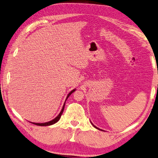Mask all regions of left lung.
Wrapping results in <instances>:
<instances>
[{
	"label": "left lung",
	"instance_id": "8db88e82",
	"mask_svg": "<svg viewBox=\"0 0 158 158\" xmlns=\"http://www.w3.org/2000/svg\"><path fill=\"white\" fill-rule=\"evenodd\" d=\"M93 126H94V125H93ZM94 127H95V128H98V129H99V128H97V127H94Z\"/></svg>",
	"mask_w": 158,
	"mask_h": 158
}]
</instances>
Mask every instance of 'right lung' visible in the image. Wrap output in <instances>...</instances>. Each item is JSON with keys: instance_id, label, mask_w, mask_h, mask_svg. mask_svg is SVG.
<instances>
[{"instance_id": "add662e5", "label": "right lung", "mask_w": 158, "mask_h": 158, "mask_svg": "<svg viewBox=\"0 0 158 158\" xmlns=\"http://www.w3.org/2000/svg\"><path fill=\"white\" fill-rule=\"evenodd\" d=\"M74 91H76V89H73V90L71 92V93H70L69 94H68V96H67V98H66V99H67L68 98H69V97L70 95H71V94L73 93ZM65 101H66V100H65ZM65 103H64V106H63L62 110H61V111H60V112L59 114L55 118H54V119H53L52 121H48V122H46V123H33V124H35V125L41 126V127H44V126H50V125L54 124V123H56L57 121L60 119V116H61V114H62L63 111H64V106H65Z\"/></svg>"}]
</instances>
